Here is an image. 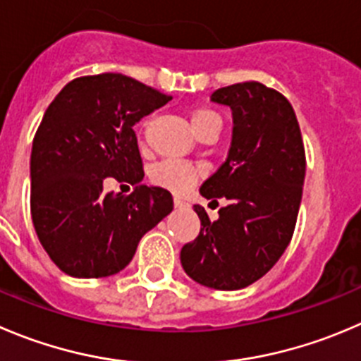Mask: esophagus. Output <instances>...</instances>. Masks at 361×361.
<instances>
[{
    "label": "esophagus",
    "instance_id": "obj_1",
    "mask_svg": "<svg viewBox=\"0 0 361 361\" xmlns=\"http://www.w3.org/2000/svg\"><path fill=\"white\" fill-rule=\"evenodd\" d=\"M173 205H175V207H177V209H183V207H186L188 204H186V202H184L180 197H173Z\"/></svg>",
    "mask_w": 361,
    "mask_h": 361
}]
</instances>
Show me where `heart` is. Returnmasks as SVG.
Segmentation results:
<instances>
[{"mask_svg": "<svg viewBox=\"0 0 361 361\" xmlns=\"http://www.w3.org/2000/svg\"><path fill=\"white\" fill-rule=\"evenodd\" d=\"M216 120L219 122V116L212 109L197 108L191 111V123H193L197 135L207 123L216 122ZM198 175H200V170L197 166L177 159H164L150 168V180L156 186L173 191V193H184L190 190L197 183Z\"/></svg>", "mask_w": 361, "mask_h": 361, "instance_id": "obj_1", "label": "heart"}]
</instances>
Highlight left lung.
I'll return each mask as SVG.
<instances>
[{"label":"left lung","mask_w":361,"mask_h":361,"mask_svg":"<svg viewBox=\"0 0 361 361\" xmlns=\"http://www.w3.org/2000/svg\"><path fill=\"white\" fill-rule=\"evenodd\" d=\"M211 101L232 109L234 129L228 157L200 193L228 204L216 221L195 205L200 234L183 246L180 264L200 286L238 290L262 278L289 246L307 159L296 113L280 92L246 81L218 88Z\"/></svg>","instance_id":"8db88e82"}]
</instances>
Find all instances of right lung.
<instances>
[{
  "mask_svg": "<svg viewBox=\"0 0 361 361\" xmlns=\"http://www.w3.org/2000/svg\"><path fill=\"white\" fill-rule=\"evenodd\" d=\"M171 101L129 75L75 78L44 113L33 138L32 219L63 273L102 278L122 271L140 239L173 209L166 190L145 186L135 123ZM108 176L135 190L104 194Z\"/></svg>",
  "mask_w": 361,
  "mask_h": 361,
  "instance_id": "add662e5",
  "label": "right lung"
}]
</instances>
